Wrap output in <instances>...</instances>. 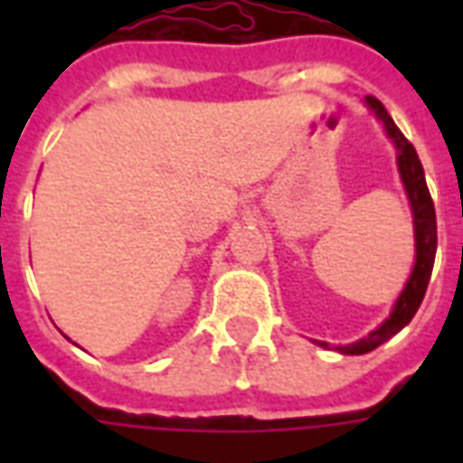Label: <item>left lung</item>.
Listing matches in <instances>:
<instances>
[{
    "instance_id": "left-lung-1",
    "label": "left lung",
    "mask_w": 463,
    "mask_h": 463,
    "mask_svg": "<svg viewBox=\"0 0 463 463\" xmlns=\"http://www.w3.org/2000/svg\"><path fill=\"white\" fill-rule=\"evenodd\" d=\"M367 106L374 111L379 121L384 123V131L397 146V165L404 191H407L409 205H411V215H414V241H417V260H414V270L409 275L404 290L394 302V310L387 320L379 325L377 330H372L367 337L345 345V347H335L342 354H367L372 349H377L382 342L394 337L402 327H407L411 317L417 315L419 305L424 300L429 278H431V268H434V255H437V213H434V201L429 195L427 181H424V168L419 161L414 146L404 138V133L399 131L397 123L392 121L387 109L382 106L379 99L367 96ZM320 347H330L327 342H317Z\"/></svg>"
}]
</instances>
